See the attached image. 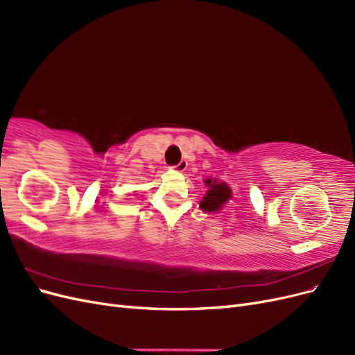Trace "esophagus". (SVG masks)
<instances>
[{"mask_svg":"<svg viewBox=\"0 0 355 355\" xmlns=\"http://www.w3.org/2000/svg\"><path fill=\"white\" fill-rule=\"evenodd\" d=\"M187 167H188V161H187V159H182L179 164L173 166V168H175L176 171H185V170H187Z\"/></svg>","mask_w":355,"mask_h":355,"instance_id":"1","label":"esophagus"}]
</instances>
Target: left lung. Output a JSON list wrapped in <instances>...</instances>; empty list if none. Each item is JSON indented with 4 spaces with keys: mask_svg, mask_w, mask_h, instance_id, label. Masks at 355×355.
<instances>
[{
    "mask_svg": "<svg viewBox=\"0 0 355 355\" xmlns=\"http://www.w3.org/2000/svg\"><path fill=\"white\" fill-rule=\"evenodd\" d=\"M204 185L207 187V192L200 202L202 211H219L232 197V191L225 182H219L218 179H206Z\"/></svg>",
    "mask_w": 355,
    "mask_h": 355,
    "instance_id": "8db88e82",
    "label": "left lung"
}]
</instances>
